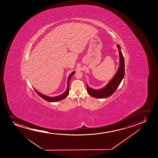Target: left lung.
Masks as SVG:
<instances>
[{
	"instance_id": "left-lung-1",
	"label": "left lung",
	"mask_w": 158,
	"mask_h": 158,
	"mask_svg": "<svg viewBox=\"0 0 158 158\" xmlns=\"http://www.w3.org/2000/svg\"><path fill=\"white\" fill-rule=\"evenodd\" d=\"M117 48L119 49L120 66L117 73L115 74L114 78L110 80L106 86L99 90H95L91 89L88 86V85H87V91L92 97L97 98H104L110 97L117 90L123 80L125 75V60L121 51L120 46L119 45H118Z\"/></svg>"
}]
</instances>
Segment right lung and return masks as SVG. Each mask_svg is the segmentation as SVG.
<instances>
[{
	"label": "right lung",
	"instance_id": "obj_1",
	"mask_svg": "<svg viewBox=\"0 0 158 158\" xmlns=\"http://www.w3.org/2000/svg\"><path fill=\"white\" fill-rule=\"evenodd\" d=\"M74 73H75V72L74 71L73 72H72L70 75H69V78H68V80H67V89H66V91L65 93H63V94H61V95H59V96L55 97H48V96H46V95H44L43 94L39 93V92H38L35 89H34V88H33V89H35V91L36 92V93H37V94H38L40 97L44 99L46 101H48V102H58V101H60L61 100L65 99V98L66 97L67 95H69V80L71 79V78L72 76H73Z\"/></svg>",
	"mask_w": 158,
	"mask_h": 158
}]
</instances>
